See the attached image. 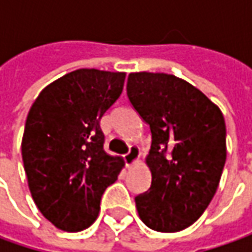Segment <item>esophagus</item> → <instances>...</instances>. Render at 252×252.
<instances>
[{
	"label": "esophagus",
	"mask_w": 252,
	"mask_h": 252,
	"mask_svg": "<svg viewBox=\"0 0 252 252\" xmlns=\"http://www.w3.org/2000/svg\"><path fill=\"white\" fill-rule=\"evenodd\" d=\"M139 158H140V149H139L137 146H131L129 153L125 154V162H126L127 167L134 165V164L139 161Z\"/></svg>",
	"instance_id": "esophagus-1"
}]
</instances>
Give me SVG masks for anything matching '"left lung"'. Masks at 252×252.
<instances>
[{
    "label": "left lung",
    "mask_w": 252,
    "mask_h": 252,
    "mask_svg": "<svg viewBox=\"0 0 252 252\" xmlns=\"http://www.w3.org/2000/svg\"><path fill=\"white\" fill-rule=\"evenodd\" d=\"M126 90L153 139L146 156L151 187L134 199L139 218L156 231H181L203 215L218 190L227 157L223 113L172 74L130 73Z\"/></svg>",
    "instance_id": "left-lung-1"
}]
</instances>
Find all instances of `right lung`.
Returning a JSON list of instances; mask_svg holds the SVG:
<instances>
[{
    "label": "right lung",
    "mask_w": 252,
    "mask_h": 252,
    "mask_svg": "<svg viewBox=\"0 0 252 252\" xmlns=\"http://www.w3.org/2000/svg\"><path fill=\"white\" fill-rule=\"evenodd\" d=\"M126 73L80 68L49 84L25 123L22 160L40 213L63 231L88 228L102 193L125 167L103 150L99 121L121 96Z\"/></svg>",
    "instance_id": "obj_1"
}]
</instances>
